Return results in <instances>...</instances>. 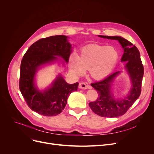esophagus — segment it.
<instances>
[{
  "mask_svg": "<svg viewBox=\"0 0 154 154\" xmlns=\"http://www.w3.org/2000/svg\"><path fill=\"white\" fill-rule=\"evenodd\" d=\"M79 87L80 88H82V89H87V88H91L92 87L89 85H87V84H85V82H80L79 83Z\"/></svg>",
  "mask_w": 154,
  "mask_h": 154,
  "instance_id": "esophagus-1",
  "label": "esophagus"
}]
</instances>
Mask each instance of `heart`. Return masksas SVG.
Segmentation results:
<instances>
[{"label": "heart", "instance_id": "b5f03b06", "mask_svg": "<svg viewBox=\"0 0 154 154\" xmlns=\"http://www.w3.org/2000/svg\"><path fill=\"white\" fill-rule=\"evenodd\" d=\"M118 60V53L112 47L90 44L80 50L79 57L73 55L70 59L69 69L73 74H84L89 70L91 76L96 80L107 77L114 69Z\"/></svg>", "mask_w": 154, "mask_h": 154}]
</instances>
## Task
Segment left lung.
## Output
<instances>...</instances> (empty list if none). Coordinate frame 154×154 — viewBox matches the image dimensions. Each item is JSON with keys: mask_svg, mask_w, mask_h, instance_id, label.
Instances as JSON below:
<instances>
[{"mask_svg": "<svg viewBox=\"0 0 154 154\" xmlns=\"http://www.w3.org/2000/svg\"><path fill=\"white\" fill-rule=\"evenodd\" d=\"M100 37L117 40L123 47L124 53L121 59L122 62H127L125 68L132 82V88L126 99L119 101L112 97L110 87L113 80L119 74L116 72L99 82L92 83L91 85L98 93L97 99L90 102L88 106L92 110L100 117H117L125 114L141 94V87L144 69L138 48L131 42L119 36L99 35Z\"/></svg>", "mask_w": 154, "mask_h": 154, "instance_id": "8db88e82", "label": "left lung"}]
</instances>
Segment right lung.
<instances>
[{"label":"right lung","instance_id":"add662e5","mask_svg":"<svg viewBox=\"0 0 154 154\" xmlns=\"http://www.w3.org/2000/svg\"><path fill=\"white\" fill-rule=\"evenodd\" d=\"M71 45L65 35H54L40 38L29 48L21 61L19 88L30 109L44 116H55L62 112L69 95L77 90L79 83L69 84L62 76L44 92L34 85L35 72L42 65L61 57L68 62Z\"/></svg>","mask_w":154,"mask_h":154}]
</instances>
